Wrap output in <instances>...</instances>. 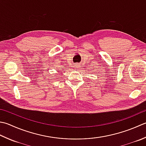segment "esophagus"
Listing matches in <instances>:
<instances>
[{
    "instance_id": "1",
    "label": "esophagus",
    "mask_w": 146,
    "mask_h": 146,
    "mask_svg": "<svg viewBox=\"0 0 146 146\" xmlns=\"http://www.w3.org/2000/svg\"><path fill=\"white\" fill-rule=\"evenodd\" d=\"M80 65L78 64H75V67L76 68V69H78V68H80Z\"/></svg>"
}]
</instances>
